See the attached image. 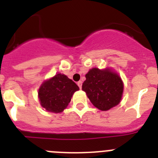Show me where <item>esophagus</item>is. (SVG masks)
Returning a JSON list of instances; mask_svg holds the SVG:
<instances>
[{
    "instance_id": "esophagus-1",
    "label": "esophagus",
    "mask_w": 158,
    "mask_h": 158,
    "mask_svg": "<svg viewBox=\"0 0 158 158\" xmlns=\"http://www.w3.org/2000/svg\"><path fill=\"white\" fill-rule=\"evenodd\" d=\"M77 85L79 86V88H80V89H81V87H82V81H78L77 82Z\"/></svg>"
}]
</instances>
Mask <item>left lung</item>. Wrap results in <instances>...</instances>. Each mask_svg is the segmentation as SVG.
Listing matches in <instances>:
<instances>
[{
  "mask_svg": "<svg viewBox=\"0 0 158 158\" xmlns=\"http://www.w3.org/2000/svg\"><path fill=\"white\" fill-rule=\"evenodd\" d=\"M82 85L92 104L100 111H108L120 103L123 93V82L111 68H93L85 74Z\"/></svg>",
  "mask_w": 158,
  "mask_h": 158,
  "instance_id": "8db88e82",
  "label": "left lung"
}]
</instances>
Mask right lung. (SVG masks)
Segmentation results:
<instances>
[{
  "label": "right lung",
  "instance_id": "add662e5",
  "mask_svg": "<svg viewBox=\"0 0 158 158\" xmlns=\"http://www.w3.org/2000/svg\"><path fill=\"white\" fill-rule=\"evenodd\" d=\"M78 90L75 82L65 74L57 73L43 81L38 96L41 106L47 111L60 113L66 108L73 93Z\"/></svg>",
  "mask_w": 158,
  "mask_h": 158
}]
</instances>
